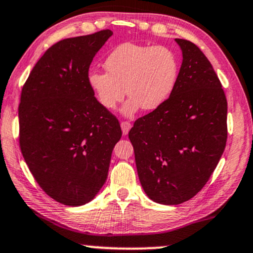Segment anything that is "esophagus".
Segmentation results:
<instances>
[{
  "label": "esophagus",
  "instance_id": "esophagus-1",
  "mask_svg": "<svg viewBox=\"0 0 253 253\" xmlns=\"http://www.w3.org/2000/svg\"><path fill=\"white\" fill-rule=\"evenodd\" d=\"M120 126H121V129H123L124 135H127L129 132L130 127H132V125H130L129 123H127V121H123V123L120 124Z\"/></svg>",
  "mask_w": 253,
  "mask_h": 253
}]
</instances>
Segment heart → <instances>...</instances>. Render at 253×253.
<instances>
[{
    "label": "heart",
    "instance_id": "1",
    "mask_svg": "<svg viewBox=\"0 0 253 253\" xmlns=\"http://www.w3.org/2000/svg\"><path fill=\"white\" fill-rule=\"evenodd\" d=\"M105 69L107 72L88 73L89 88L106 110H114L127 92L130 99L123 113L132 117L140 107L152 112L165 105L176 86L180 68L169 47L125 43L107 56Z\"/></svg>",
    "mask_w": 253,
    "mask_h": 253
}]
</instances>
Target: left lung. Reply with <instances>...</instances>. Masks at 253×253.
Returning <instances> with one entry per match:
<instances>
[{
  "mask_svg": "<svg viewBox=\"0 0 253 253\" xmlns=\"http://www.w3.org/2000/svg\"><path fill=\"white\" fill-rule=\"evenodd\" d=\"M175 41L183 59L174 92L128 133L143 190L166 206L183 203L202 189L228 137V103L215 70L194 43Z\"/></svg>",
  "mask_w": 253,
  "mask_h": 253,
  "instance_id": "left-lung-1",
  "label": "left lung"
}]
</instances>
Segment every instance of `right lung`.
<instances>
[{
	"mask_svg": "<svg viewBox=\"0 0 253 253\" xmlns=\"http://www.w3.org/2000/svg\"><path fill=\"white\" fill-rule=\"evenodd\" d=\"M112 35L107 29L53 44L22 88L21 152L42 189L69 207L99 193L123 134L87 83L92 60Z\"/></svg>",
	"mask_w": 253,
	"mask_h": 253,
	"instance_id": "add662e5",
	"label": "right lung"
}]
</instances>
